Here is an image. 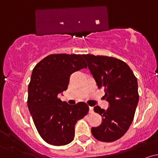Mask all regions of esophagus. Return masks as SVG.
Returning <instances> with one entry per match:
<instances>
[{"mask_svg":"<svg viewBox=\"0 0 158 158\" xmlns=\"http://www.w3.org/2000/svg\"><path fill=\"white\" fill-rule=\"evenodd\" d=\"M93 112H94V108H93V107H89V113H90V114H91V113H93Z\"/></svg>","mask_w":158,"mask_h":158,"instance_id":"obj_1","label":"esophagus"}]
</instances>
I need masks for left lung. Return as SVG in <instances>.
I'll return each mask as SVG.
<instances>
[{"label": "left lung", "mask_w": 158, "mask_h": 158, "mask_svg": "<svg viewBox=\"0 0 158 158\" xmlns=\"http://www.w3.org/2000/svg\"><path fill=\"white\" fill-rule=\"evenodd\" d=\"M83 57L98 88L104 90V97L110 104L107 110L94 107V111L102 117V123L93 127L91 133L98 140L114 142L126 133L133 122L139 100L137 78L120 59L92 54Z\"/></svg>", "instance_id": "1"}]
</instances>
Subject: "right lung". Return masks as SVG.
Instances as JSON below:
<instances>
[{
	"label": "right lung",
	"mask_w": 158,
	"mask_h": 158,
	"mask_svg": "<svg viewBox=\"0 0 158 158\" xmlns=\"http://www.w3.org/2000/svg\"><path fill=\"white\" fill-rule=\"evenodd\" d=\"M83 56L51 54L32 70L27 106L40 136L50 145L64 146L72 142L75 124L89 111L86 103L70 106L59 97L61 92L68 89L70 74L87 68Z\"/></svg>",
	"instance_id": "right-lung-1"
}]
</instances>
